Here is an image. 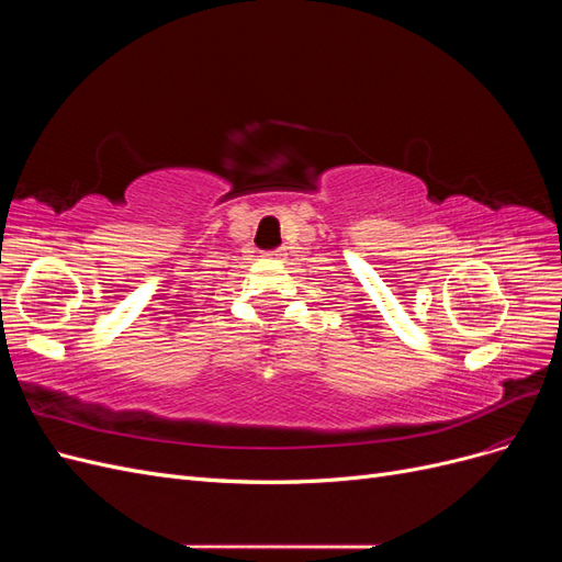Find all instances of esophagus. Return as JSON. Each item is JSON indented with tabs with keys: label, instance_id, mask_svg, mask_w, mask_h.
I'll return each mask as SVG.
<instances>
[{
	"label": "esophagus",
	"instance_id": "esophagus-1",
	"mask_svg": "<svg viewBox=\"0 0 562 562\" xmlns=\"http://www.w3.org/2000/svg\"><path fill=\"white\" fill-rule=\"evenodd\" d=\"M267 255H269V258H281V255H283V250H281V248H277V250H269Z\"/></svg>",
	"mask_w": 562,
	"mask_h": 562
}]
</instances>
